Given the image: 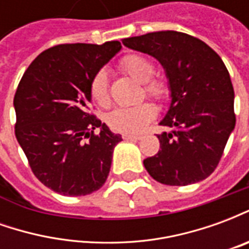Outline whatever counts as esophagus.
<instances>
[{
	"label": "esophagus",
	"mask_w": 249,
	"mask_h": 249,
	"mask_svg": "<svg viewBox=\"0 0 249 249\" xmlns=\"http://www.w3.org/2000/svg\"><path fill=\"white\" fill-rule=\"evenodd\" d=\"M123 139H124V140H140L141 136L130 135V133H124V135H123Z\"/></svg>",
	"instance_id": "obj_1"
}]
</instances>
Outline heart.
<instances>
[{
  "label": "heart",
  "instance_id": "obj_1",
  "mask_svg": "<svg viewBox=\"0 0 249 249\" xmlns=\"http://www.w3.org/2000/svg\"><path fill=\"white\" fill-rule=\"evenodd\" d=\"M120 66L125 73L144 84L145 92L155 98H164L167 96L168 88L160 80H155V65L153 62L141 54H128L121 58ZM90 97L100 107H107L110 101L109 97L108 74L105 71H98L93 76L89 87ZM156 116V108L151 103H144L135 107H120L109 112L107 123L113 130L136 133L140 132L151 120Z\"/></svg>",
  "mask_w": 249,
  "mask_h": 249
}]
</instances>
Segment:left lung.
<instances>
[{
  "mask_svg": "<svg viewBox=\"0 0 249 249\" xmlns=\"http://www.w3.org/2000/svg\"><path fill=\"white\" fill-rule=\"evenodd\" d=\"M126 48L155 57L165 71L171 103L157 135L160 149L144 160L156 181L188 185L207 178L217 167L235 129V92L216 52L196 37L162 30L123 40Z\"/></svg>",
  "mask_w": 249,
  "mask_h": 249,
  "instance_id": "1",
  "label": "left lung"
}]
</instances>
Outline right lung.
Listing matches in <instances>:
<instances>
[{"label": "right lung", "mask_w": 249, "mask_h": 249, "mask_svg": "<svg viewBox=\"0 0 249 249\" xmlns=\"http://www.w3.org/2000/svg\"><path fill=\"white\" fill-rule=\"evenodd\" d=\"M120 49L119 41L53 46L36 57L19 81L16 137L36 178L60 195L85 196L107 181L123 139L89 113V87Z\"/></svg>", "instance_id": "right-lung-1"}]
</instances>
